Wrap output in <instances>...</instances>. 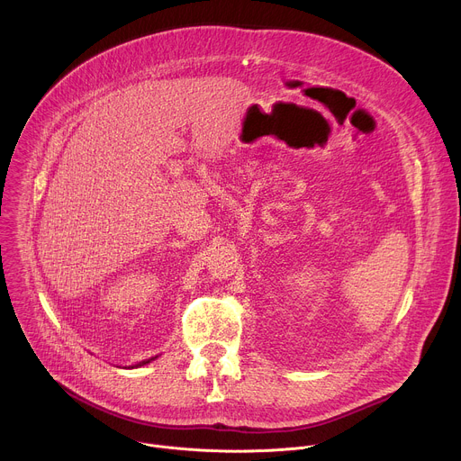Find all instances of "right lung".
Here are the masks:
<instances>
[{
    "label": "right lung",
    "instance_id": "1",
    "mask_svg": "<svg viewBox=\"0 0 461 461\" xmlns=\"http://www.w3.org/2000/svg\"><path fill=\"white\" fill-rule=\"evenodd\" d=\"M155 359V357H153ZM153 359H148V361H142V363H139L137 366H142V365H146V363H149V361H153Z\"/></svg>",
    "mask_w": 461,
    "mask_h": 461
}]
</instances>
